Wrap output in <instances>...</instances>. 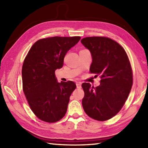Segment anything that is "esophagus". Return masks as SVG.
<instances>
[{"mask_svg": "<svg viewBox=\"0 0 148 148\" xmlns=\"http://www.w3.org/2000/svg\"><path fill=\"white\" fill-rule=\"evenodd\" d=\"M76 86H77V88H81V83H80V82L76 83Z\"/></svg>", "mask_w": 148, "mask_h": 148, "instance_id": "esophagus-1", "label": "esophagus"}]
</instances>
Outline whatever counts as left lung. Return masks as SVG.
Segmentation results:
<instances>
[{"label": "left lung", "instance_id": "left-lung-1", "mask_svg": "<svg viewBox=\"0 0 148 148\" xmlns=\"http://www.w3.org/2000/svg\"><path fill=\"white\" fill-rule=\"evenodd\" d=\"M81 42L92 54L90 72L100 77V85L95 88L82 84L83 109L95 120H108L121 109L133 84L129 59L124 48L109 37H85Z\"/></svg>", "mask_w": 148, "mask_h": 148}]
</instances>
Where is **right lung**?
Wrapping results in <instances>:
<instances>
[{"label":"right lung","mask_w":148,"mask_h":148,"mask_svg":"<svg viewBox=\"0 0 148 148\" xmlns=\"http://www.w3.org/2000/svg\"><path fill=\"white\" fill-rule=\"evenodd\" d=\"M79 36L52 37L34 44L22 67L23 91L32 112L40 120L55 123L64 117L72 92L73 81L58 83L55 71L62 68L66 53Z\"/></svg>","instance_id":"right-lung-1"}]
</instances>
